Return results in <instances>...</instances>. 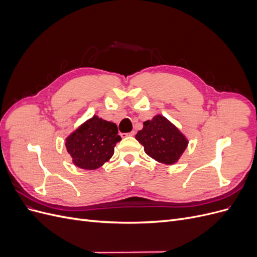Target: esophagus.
Here are the masks:
<instances>
[{"label": "esophagus", "mask_w": 257, "mask_h": 257, "mask_svg": "<svg viewBox=\"0 0 257 257\" xmlns=\"http://www.w3.org/2000/svg\"><path fill=\"white\" fill-rule=\"evenodd\" d=\"M135 135V132L132 131L131 133H125V134H121L122 137H128V136H134Z\"/></svg>", "instance_id": "esophagus-1"}]
</instances>
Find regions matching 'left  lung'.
<instances>
[{"label": "left lung", "mask_w": 257, "mask_h": 257, "mask_svg": "<svg viewBox=\"0 0 257 257\" xmlns=\"http://www.w3.org/2000/svg\"><path fill=\"white\" fill-rule=\"evenodd\" d=\"M135 138L150 158L165 165L176 164L189 145L182 132L162 114L144 122Z\"/></svg>", "instance_id": "1"}]
</instances>
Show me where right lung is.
Returning a JSON list of instances; mask_svg holds the SVG:
<instances>
[{
    "mask_svg": "<svg viewBox=\"0 0 257 257\" xmlns=\"http://www.w3.org/2000/svg\"><path fill=\"white\" fill-rule=\"evenodd\" d=\"M120 141L115 123L94 114L66 137L65 147L75 166L95 170L111 159Z\"/></svg>",
    "mask_w": 257,
    "mask_h": 257,
    "instance_id": "obj_1",
    "label": "right lung"
}]
</instances>
